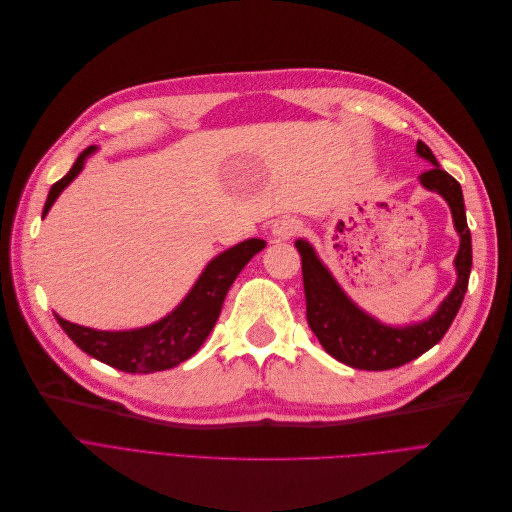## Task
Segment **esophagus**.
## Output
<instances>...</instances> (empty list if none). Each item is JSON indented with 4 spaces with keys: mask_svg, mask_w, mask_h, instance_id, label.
<instances>
[{
    "mask_svg": "<svg viewBox=\"0 0 512 512\" xmlns=\"http://www.w3.org/2000/svg\"><path fill=\"white\" fill-rule=\"evenodd\" d=\"M297 231H299V221H295V219H283L275 225V235L281 239H287V237L295 235Z\"/></svg>",
    "mask_w": 512,
    "mask_h": 512,
    "instance_id": "obj_1",
    "label": "esophagus"
}]
</instances>
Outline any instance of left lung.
<instances>
[{
  "label": "left lung",
  "mask_w": 512,
  "mask_h": 512,
  "mask_svg": "<svg viewBox=\"0 0 512 512\" xmlns=\"http://www.w3.org/2000/svg\"><path fill=\"white\" fill-rule=\"evenodd\" d=\"M417 153L434 165L419 175V182H422L424 188L438 192L448 202L455 227L461 235V248L455 258L459 275L457 285L448 293L438 312L426 322L405 328L380 324L359 310L341 291L308 242H304V239L295 242V248L299 256H302L306 316L312 333L318 337L326 353L357 370L380 372L399 368L432 349L446 335L450 324H453L469 285L471 233L467 227L461 184L453 175L440 169L426 142L417 140Z\"/></svg>",
  "instance_id": "obj_1"
}]
</instances>
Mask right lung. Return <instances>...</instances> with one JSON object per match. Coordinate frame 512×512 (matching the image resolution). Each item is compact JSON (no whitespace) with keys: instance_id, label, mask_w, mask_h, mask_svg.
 <instances>
[{"instance_id":"1","label":"right lung","mask_w":512,"mask_h":512,"mask_svg":"<svg viewBox=\"0 0 512 512\" xmlns=\"http://www.w3.org/2000/svg\"><path fill=\"white\" fill-rule=\"evenodd\" d=\"M93 146L78 155L72 169L55 182L49 190L43 217L49 213L55 198L82 171L84 159L93 153ZM266 246L264 239H248L210 262L188 297L167 318L138 330L124 333H105V330L86 328L64 318H57L66 335L90 357L130 374H153L169 370L192 357L213 330L225 295L242 268Z\"/></svg>"}]
</instances>
